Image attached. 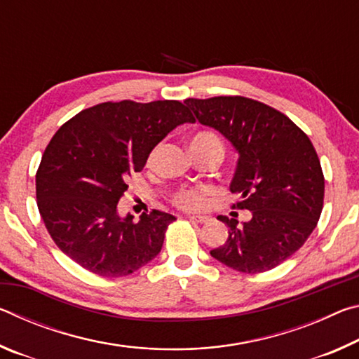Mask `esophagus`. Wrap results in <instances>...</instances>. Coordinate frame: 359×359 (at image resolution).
Here are the masks:
<instances>
[{
    "mask_svg": "<svg viewBox=\"0 0 359 359\" xmlns=\"http://www.w3.org/2000/svg\"><path fill=\"white\" fill-rule=\"evenodd\" d=\"M187 218H188V220L196 222V223H208L210 220L209 217H201V215H188Z\"/></svg>",
    "mask_w": 359,
    "mask_h": 359,
    "instance_id": "1",
    "label": "esophagus"
}]
</instances>
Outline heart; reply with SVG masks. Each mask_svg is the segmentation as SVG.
Segmentation results:
<instances>
[{
  "label": "heart",
  "instance_id": "b5f03b06",
  "mask_svg": "<svg viewBox=\"0 0 359 359\" xmlns=\"http://www.w3.org/2000/svg\"><path fill=\"white\" fill-rule=\"evenodd\" d=\"M208 136H214V135H210V133H199V135H196L193 139L208 137ZM158 150H160V145H156V147L151 150L149 161H154ZM210 194H212L210 188H180V190H177L172 194V203L175 208H179L182 210H201L205 208V204H208V198Z\"/></svg>",
  "mask_w": 359,
  "mask_h": 359
}]
</instances>
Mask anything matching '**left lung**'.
Returning <instances> with one entry per match:
<instances>
[{"label":"left lung","instance_id":"obj_1","mask_svg":"<svg viewBox=\"0 0 359 359\" xmlns=\"http://www.w3.org/2000/svg\"><path fill=\"white\" fill-rule=\"evenodd\" d=\"M185 104L239 151L229 187L239 194L233 209L252 212L242 224L217 217L228 239L210 255L244 274L274 269L304 245L323 210L325 175L313 144L287 115L245 96L188 98Z\"/></svg>","mask_w":359,"mask_h":359}]
</instances>
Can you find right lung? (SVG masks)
<instances>
[{
  "label": "right lung",
  "mask_w": 359,
  "mask_h": 359,
  "mask_svg": "<svg viewBox=\"0 0 359 359\" xmlns=\"http://www.w3.org/2000/svg\"><path fill=\"white\" fill-rule=\"evenodd\" d=\"M187 121L194 117L180 101L123 100L60 126L36 172V203L60 250L100 277L130 276L161 252L175 217L154 209L135 222L117 204L155 145Z\"/></svg>",
  "instance_id": "right-lung-1"
}]
</instances>
